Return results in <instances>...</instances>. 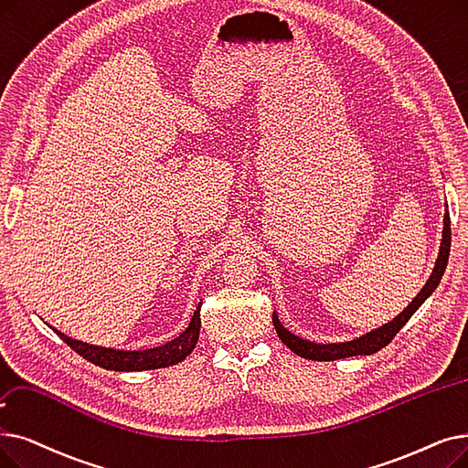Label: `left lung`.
<instances>
[{"label": "left lung", "instance_id": "obj_1", "mask_svg": "<svg viewBox=\"0 0 468 468\" xmlns=\"http://www.w3.org/2000/svg\"><path fill=\"white\" fill-rule=\"evenodd\" d=\"M450 247H452V228H450V212H445L443 216V231H441V245L438 252L436 266L432 270V275L426 281L420 292L411 300V303L405 308L399 315H396L392 321L384 323L382 327L363 335L359 338L348 340V342H331V344H317L306 338H300L287 331L281 324L277 314L273 312V327L277 331V336L284 346L291 348L296 356L303 359H314V361H335V359H344V357H352V356H371L384 346H388L392 338L399 333L405 323L411 319V315L422 306L424 300L429 298L436 287L440 284V279L445 271V266H448V258H450Z\"/></svg>", "mask_w": 468, "mask_h": 468}]
</instances>
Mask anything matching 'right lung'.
Here are the masks:
<instances>
[{
    "instance_id": "1",
    "label": "right lung",
    "mask_w": 468,
    "mask_h": 468,
    "mask_svg": "<svg viewBox=\"0 0 468 468\" xmlns=\"http://www.w3.org/2000/svg\"><path fill=\"white\" fill-rule=\"evenodd\" d=\"M200 306L195 310L189 327L181 333L179 336L172 338L170 342L162 344L156 348H145V350H114V348H103L95 346V344H88L82 340H76L53 329L63 342L82 356L84 359L91 361L93 365H99L103 369L111 371H149V369H160V367H170L179 361H184L197 346L198 333H200Z\"/></svg>"
}]
</instances>
